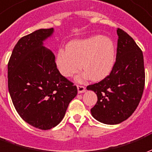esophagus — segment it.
<instances>
[{"instance_id": "esophagus-1", "label": "esophagus", "mask_w": 152, "mask_h": 152, "mask_svg": "<svg viewBox=\"0 0 152 152\" xmlns=\"http://www.w3.org/2000/svg\"><path fill=\"white\" fill-rule=\"evenodd\" d=\"M77 92L78 93H83L86 91V88L83 87V86H80V85H77Z\"/></svg>"}]
</instances>
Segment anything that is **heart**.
Listing matches in <instances>:
<instances>
[{"label": "heart", "instance_id": "1", "mask_svg": "<svg viewBox=\"0 0 152 152\" xmlns=\"http://www.w3.org/2000/svg\"><path fill=\"white\" fill-rule=\"evenodd\" d=\"M115 61L113 40L108 36L101 35L70 41L66 45V50L60 49L56 58L57 69L64 77H72L82 67L85 71L83 77H88L92 81L107 77Z\"/></svg>", "mask_w": 152, "mask_h": 152}]
</instances>
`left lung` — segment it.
Returning a JSON list of instances; mask_svg holds the SVG:
<instances>
[{
  "label": "left lung",
  "mask_w": 152,
  "mask_h": 152,
  "mask_svg": "<svg viewBox=\"0 0 152 152\" xmlns=\"http://www.w3.org/2000/svg\"><path fill=\"white\" fill-rule=\"evenodd\" d=\"M116 62L110 75L87 89L97 95V103L91 109L99 122L117 125L128 119L143 93L145 70L143 55L135 41L118 28Z\"/></svg>",
  "instance_id": "1"
}]
</instances>
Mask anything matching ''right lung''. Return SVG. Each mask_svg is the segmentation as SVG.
<instances>
[{"label":"right lung","instance_id":"right-lung-1","mask_svg":"<svg viewBox=\"0 0 152 152\" xmlns=\"http://www.w3.org/2000/svg\"><path fill=\"white\" fill-rule=\"evenodd\" d=\"M54 29H39L18 41L8 63V88L18 113L38 129H50L65 116L77 87L60 74L44 41Z\"/></svg>","mask_w":152,"mask_h":152}]
</instances>
